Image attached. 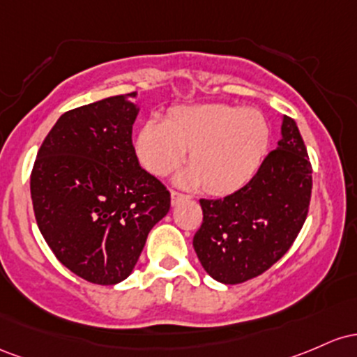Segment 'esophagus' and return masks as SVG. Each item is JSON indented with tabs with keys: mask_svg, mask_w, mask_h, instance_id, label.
<instances>
[{
	"mask_svg": "<svg viewBox=\"0 0 357 357\" xmlns=\"http://www.w3.org/2000/svg\"><path fill=\"white\" fill-rule=\"evenodd\" d=\"M185 199H189V195L182 194V192H177V190H172V206H177V204H180Z\"/></svg>",
	"mask_w": 357,
	"mask_h": 357,
	"instance_id": "esophagus-1",
	"label": "esophagus"
}]
</instances>
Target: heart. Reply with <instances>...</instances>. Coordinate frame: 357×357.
<instances>
[{
  "instance_id": "b5f03b06",
  "label": "heart",
  "mask_w": 357,
  "mask_h": 357,
  "mask_svg": "<svg viewBox=\"0 0 357 357\" xmlns=\"http://www.w3.org/2000/svg\"><path fill=\"white\" fill-rule=\"evenodd\" d=\"M271 145V128L259 111L229 104H199L170 109L163 123H143L136 155L150 174L168 175L189 150L183 183L214 195L241 190L256 177Z\"/></svg>"
}]
</instances>
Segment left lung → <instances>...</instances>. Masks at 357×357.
Wrapping results in <instances>:
<instances>
[{
	"mask_svg": "<svg viewBox=\"0 0 357 357\" xmlns=\"http://www.w3.org/2000/svg\"><path fill=\"white\" fill-rule=\"evenodd\" d=\"M312 165L297 123L283 116L278 148L256 177L224 199H200L202 226L194 236L200 265L236 285L265 273L297 239L308 214Z\"/></svg>",
	"mask_w": 357,
	"mask_h": 357,
	"instance_id": "obj_1",
	"label": "left lung"
}]
</instances>
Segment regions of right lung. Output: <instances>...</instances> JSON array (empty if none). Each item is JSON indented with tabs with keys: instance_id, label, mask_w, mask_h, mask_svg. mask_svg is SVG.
I'll use <instances>...</instances> for the list:
<instances>
[{
	"instance_id": "obj_1",
	"label": "right lung",
	"mask_w": 357,
	"mask_h": 357,
	"mask_svg": "<svg viewBox=\"0 0 357 357\" xmlns=\"http://www.w3.org/2000/svg\"><path fill=\"white\" fill-rule=\"evenodd\" d=\"M136 92L67 111L40 146L30 177L35 219L63 266L98 285L123 282L170 192L139 167L131 139Z\"/></svg>"
}]
</instances>
